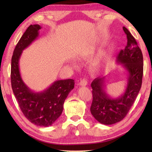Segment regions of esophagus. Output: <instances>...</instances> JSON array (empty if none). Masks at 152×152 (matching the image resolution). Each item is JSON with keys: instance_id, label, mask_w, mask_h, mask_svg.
<instances>
[{"instance_id": "1", "label": "esophagus", "mask_w": 152, "mask_h": 152, "mask_svg": "<svg viewBox=\"0 0 152 152\" xmlns=\"http://www.w3.org/2000/svg\"><path fill=\"white\" fill-rule=\"evenodd\" d=\"M87 84H88V82H87L86 79H82L80 82V85L82 86H86Z\"/></svg>"}]
</instances>
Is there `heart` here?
<instances>
[{"mask_svg":"<svg viewBox=\"0 0 152 152\" xmlns=\"http://www.w3.org/2000/svg\"><path fill=\"white\" fill-rule=\"evenodd\" d=\"M96 68H97V66H95V69H96Z\"/></svg>","mask_w":152,"mask_h":152,"instance_id":"heart-1","label":"heart"}]
</instances>
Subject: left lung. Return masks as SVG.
<instances>
[{"label":"left lung","instance_id":"left-lung-1","mask_svg":"<svg viewBox=\"0 0 152 152\" xmlns=\"http://www.w3.org/2000/svg\"><path fill=\"white\" fill-rule=\"evenodd\" d=\"M123 30L127 37L125 48L121 50L116 57V62L122 64L128 72L127 85L123 94L112 98L105 91V78L97 77L91 83L93 102L91 112L102 124L109 125L123 119L129 111L142 85L143 57L136 39L125 27Z\"/></svg>","mask_w":152,"mask_h":152}]
</instances>
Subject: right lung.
Listing matches in <instances>:
<instances>
[{"label": "right lung", "instance_id": "obj_1", "mask_svg": "<svg viewBox=\"0 0 152 152\" xmlns=\"http://www.w3.org/2000/svg\"><path fill=\"white\" fill-rule=\"evenodd\" d=\"M39 25H30L20 39L12 57L11 83L20 109L27 119L35 125L48 126L61 115L64 103L74 88L72 79L57 80L41 92H34L25 84L20 76L19 59L23 50L38 38Z\"/></svg>", "mask_w": 152, "mask_h": 152}]
</instances>
